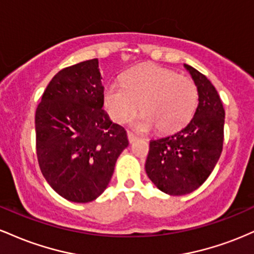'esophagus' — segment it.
Returning <instances> with one entry per match:
<instances>
[{
	"mask_svg": "<svg viewBox=\"0 0 254 254\" xmlns=\"http://www.w3.org/2000/svg\"><path fill=\"white\" fill-rule=\"evenodd\" d=\"M127 138H129L130 143H132V142H135L136 139L138 138V137H137L135 133H132V132H130V131H127Z\"/></svg>",
	"mask_w": 254,
	"mask_h": 254,
	"instance_id": "1",
	"label": "esophagus"
}]
</instances>
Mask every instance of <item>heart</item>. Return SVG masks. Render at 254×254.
Wrapping results in <instances>:
<instances>
[{
  "label": "heart",
  "instance_id": "1",
  "mask_svg": "<svg viewBox=\"0 0 254 254\" xmlns=\"http://www.w3.org/2000/svg\"><path fill=\"white\" fill-rule=\"evenodd\" d=\"M122 82L107 84L104 90L105 110L116 123H125L141 109L138 129L156 127L159 132L172 133L188 125L196 112L197 84L171 69L141 64L125 72Z\"/></svg>",
  "mask_w": 254,
  "mask_h": 254
}]
</instances>
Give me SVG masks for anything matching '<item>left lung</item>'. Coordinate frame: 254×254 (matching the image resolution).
<instances>
[{
	"mask_svg": "<svg viewBox=\"0 0 254 254\" xmlns=\"http://www.w3.org/2000/svg\"><path fill=\"white\" fill-rule=\"evenodd\" d=\"M184 65L197 84V110L184 129L151 139L145 161L149 179L171 196L197 190L210 176L223 147L224 109L220 95L205 75Z\"/></svg>",
	"mask_w": 254,
	"mask_h": 254,
	"instance_id": "obj_1",
	"label": "left lung"
}]
</instances>
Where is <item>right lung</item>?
<instances>
[{
    "instance_id": "1",
    "label": "right lung",
    "mask_w": 254,
    "mask_h": 254,
    "mask_svg": "<svg viewBox=\"0 0 254 254\" xmlns=\"http://www.w3.org/2000/svg\"><path fill=\"white\" fill-rule=\"evenodd\" d=\"M98 58L58 71L36 111L38 164L65 199L88 203L109 185L116 161L129 145L127 131L103 110Z\"/></svg>"
}]
</instances>
